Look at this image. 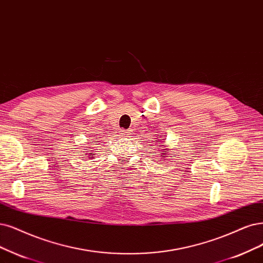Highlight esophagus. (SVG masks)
Listing matches in <instances>:
<instances>
[{
  "instance_id": "obj_1",
  "label": "esophagus",
  "mask_w": 263,
  "mask_h": 263,
  "mask_svg": "<svg viewBox=\"0 0 263 263\" xmlns=\"http://www.w3.org/2000/svg\"><path fill=\"white\" fill-rule=\"evenodd\" d=\"M119 134L123 138H131L132 135V131L131 130H120Z\"/></svg>"
}]
</instances>
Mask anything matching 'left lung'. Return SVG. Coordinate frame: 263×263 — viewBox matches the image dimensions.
Here are the masks:
<instances>
[{
  "label": "left lung",
  "instance_id": "8db88e82",
  "mask_svg": "<svg viewBox=\"0 0 263 263\" xmlns=\"http://www.w3.org/2000/svg\"><path fill=\"white\" fill-rule=\"evenodd\" d=\"M159 146H160V145H159ZM160 155V156H161V155H168V152H167V149H163V153H161V154H159ZM163 158V157H162Z\"/></svg>",
  "mask_w": 263,
  "mask_h": 263
}]
</instances>
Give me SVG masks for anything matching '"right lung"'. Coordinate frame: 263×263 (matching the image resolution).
Segmentation results:
<instances>
[{
	"mask_svg": "<svg viewBox=\"0 0 263 263\" xmlns=\"http://www.w3.org/2000/svg\"><path fill=\"white\" fill-rule=\"evenodd\" d=\"M89 158H94V157H93V154H92V151H91V153L89 154Z\"/></svg>",
	"mask_w": 263,
	"mask_h": 263,
	"instance_id": "add662e5",
	"label": "right lung"
}]
</instances>
